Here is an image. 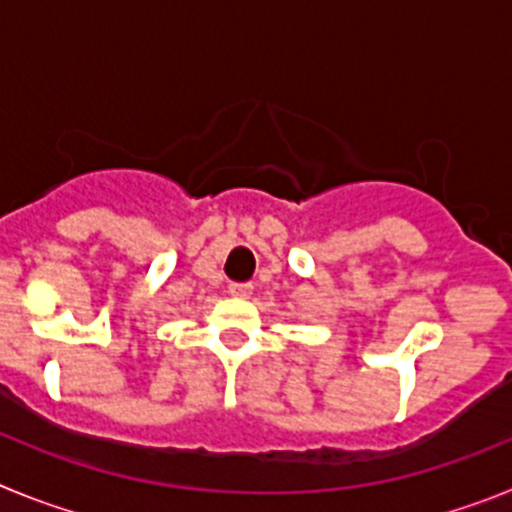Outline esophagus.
Listing matches in <instances>:
<instances>
[{
	"instance_id": "esophagus-1",
	"label": "esophagus",
	"mask_w": 512,
	"mask_h": 512,
	"mask_svg": "<svg viewBox=\"0 0 512 512\" xmlns=\"http://www.w3.org/2000/svg\"><path fill=\"white\" fill-rule=\"evenodd\" d=\"M228 292L233 297H248L253 292V284L251 282H233L228 287Z\"/></svg>"
}]
</instances>
